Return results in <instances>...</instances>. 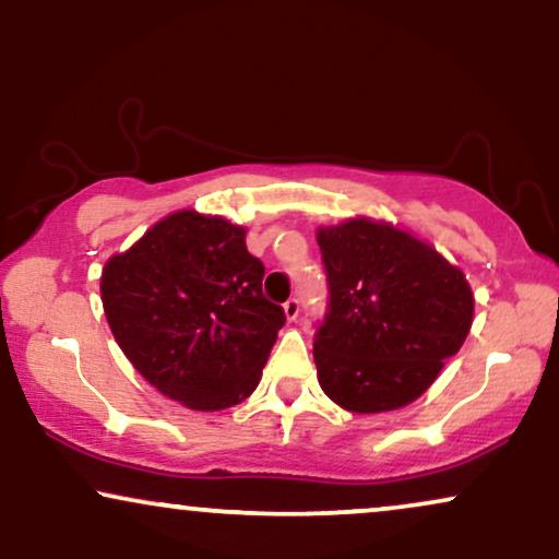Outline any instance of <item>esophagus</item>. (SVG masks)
Returning <instances> with one entry per match:
<instances>
[{
  "label": "esophagus",
  "mask_w": 559,
  "mask_h": 559,
  "mask_svg": "<svg viewBox=\"0 0 559 559\" xmlns=\"http://www.w3.org/2000/svg\"><path fill=\"white\" fill-rule=\"evenodd\" d=\"M299 312H301V304H299V299H288V301L284 304V314H286V320H288V322H296V320H299Z\"/></svg>",
  "instance_id": "obj_1"
}]
</instances>
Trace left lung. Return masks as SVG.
<instances>
[{
	"mask_svg": "<svg viewBox=\"0 0 559 559\" xmlns=\"http://www.w3.org/2000/svg\"><path fill=\"white\" fill-rule=\"evenodd\" d=\"M330 312L314 337L322 392L348 413H390L420 397L467 341L475 294L462 267L384 218L317 229Z\"/></svg>",
	"mask_w": 559,
	"mask_h": 559,
	"instance_id": "1",
	"label": "left lung"
}]
</instances>
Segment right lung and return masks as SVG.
<instances>
[{
	"mask_svg": "<svg viewBox=\"0 0 559 559\" xmlns=\"http://www.w3.org/2000/svg\"><path fill=\"white\" fill-rule=\"evenodd\" d=\"M247 229L182 209L108 258L100 299L110 332L154 390L214 413L250 397L286 314L263 296Z\"/></svg>",
	"mask_w": 559,
	"mask_h": 559,
	"instance_id": "1",
	"label": "right lung"
}]
</instances>
